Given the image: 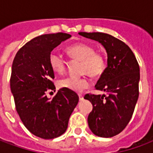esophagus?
Masks as SVG:
<instances>
[{"mask_svg":"<svg viewBox=\"0 0 153 153\" xmlns=\"http://www.w3.org/2000/svg\"><path fill=\"white\" fill-rule=\"evenodd\" d=\"M79 101H83V96L82 94H79Z\"/></svg>","mask_w":153,"mask_h":153,"instance_id":"34e87169","label":"esophagus"}]
</instances>
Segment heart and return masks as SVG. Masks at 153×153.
<instances>
[{
    "label": "heart",
    "instance_id": "1",
    "mask_svg": "<svg viewBox=\"0 0 153 153\" xmlns=\"http://www.w3.org/2000/svg\"><path fill=\"white\" fill-rule=\"evenodd\" d=\"M70 56L82 61L80 71L85 74L82 77H67L59 81L60 88L70 89L74 92L81 93L91 85L88 75L98 77L102 75L106 68V60L102 52L95 51L91 44L79 42L67 48ZM48 62L55 73L63 74L66 69V61L62 55L55 51H51L48 56Z\"/></svg>",
    "mask_w": 153,
    "mask_h": 153
}]
</instances>
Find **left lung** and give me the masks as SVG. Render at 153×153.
I'll use <instances>...</instances> for the list:
<instances>
[{
	"label": "left lung",
	"mask_w": 153,
	"mask_h": 153,
	"mask_svg": "<svg viewBox=\"0 0 153 153\" xmlns=\"http://www.w3.org/2000/svg\"><path fill=\"white\" fill-rule=\"evenodd\" d=\"M79 34L102 44L107 52V67L95 88L106 95L87 93L84 98L93 104L88 117L90 129L97 136L111 138L127 126L138 101L139 65L131 49L118 38L104 33Z\"/></svg>",
	"instance_id": "8db88e82"
}]
</instances>
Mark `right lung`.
Segmentation results:
<instances>
[{
  "instance_id": "add662e5",
  "label": "right lung",
  "mask_w": 153,
  "mask_h": 153,
  "mask_svg": "<svg viewBox=\"0 0 153 153\" xmlns=\"http://www.w3.org/2000/svg\"><path fill=\"white\" fill-rule=\"evenodd\" d=\"M70 37L57 33L33 38L18 51L12 64L10 81L15 109L28 131L44 139L63 134L79 102L77 93L64 88L52 99L47 97L48 91H56L48 56Z\"/></svg>"
}]
</instances>
